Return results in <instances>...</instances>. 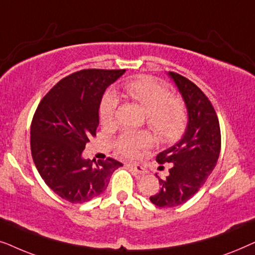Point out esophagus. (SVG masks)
Returning a JSON list of instances; mask_svg holds the SVG:
<instances>
[{
  "label": "esophagus",
  "mask_w": 255,
  "mask_h": 255,
  "mask_svg": "<svg viewBox=\"0 0 255 255\" xmlns=\"http://www.w3.org/2000/svg\"><path fill=\"white\" fill-rule=\"evenodd\" d=\"M128 167L130 168L131 170H133L139 175H145V174L148 173V170L145 168V167H142L141 165H138V163H128Z\"/></svg>",
  "instance_id": "obj_1"
}]
</instances>
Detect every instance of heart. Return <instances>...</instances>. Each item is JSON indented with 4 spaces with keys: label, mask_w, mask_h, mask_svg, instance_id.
Here are the masks:
<instances>
[{
    "label": "heart",
    "mask_w": 255,
    "mask_h": 255,
    "mask_svg": "<svg viewBox=\"0 0 255 255\" xmlns=\"http://www.w3.org/2000/svg\"><path fill=\"white\" fill-rule=\"evenodd\" d=\"M124 92L132 101L144 108L148 127L160 141H175L182 135L187 123V111L183 102L174 99L165 83L141 76L124 85ZM120 99L114 92L104 94L100 104V118L103 124L113 123ZM149 144L145 132H127L117 140L118 152L132 156L138 148Z\"/></svg>",
    "instance_id": "b5f03b06"
}]
</instances>
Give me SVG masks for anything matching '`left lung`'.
<instances>
[{"instance_id":"left-lung-1","label":"left lung","mask_w":255,"mask_h":255,"mask_svg":"<svg viewBox=\"0 0 255 255\" xmlns=\"http://www.w3.org/2000/svg\"><path fill=\"white\" fill-rule=\"evenodd\" d=\"M187 109V127L179 141L156 156L170 163L166 179H159L158 194L149 197L160 208L181 205L194 196L214 170L221 152V128L216 111L198 87L184 76L167 73Z\"/></svg>"}]
</instances>
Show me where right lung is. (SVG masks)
<instances>
[{"instance_id": "1", "label": "right lung", "mask_w": 255, "mask_h": 255, "mask_svg": "<svg viewBox=\"0 0 255 255\" xmlns=\"http://www.w3.org/2000/svg\"><path fill=\"white\" fill-rule=\"evenodd\" d=\"M125 69H83L58 82L41 100L31 124V153L38 173L58 196L85 203L107 189L123 166L115 159H85L82 152L96 134L106 89Z\"/></svg>"}]
</instances>
